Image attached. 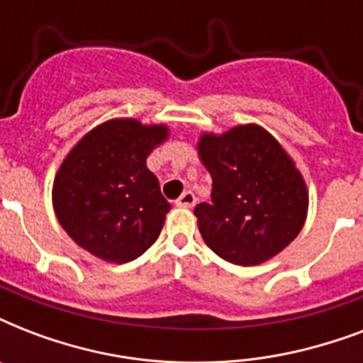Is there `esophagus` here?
I'll return each instance as SVG.
<instances>
[{
	"instance_id": "34e87169",
	"label": "esophagus",
	"mask_w": 363,
	"mask_h": 363,
	"mask_svg": "<svg viewBox=\"0 0 363 363\" xmlns=\"http://www.w3.org/2000/svg\"><path fill=\"white\" fill-rule=\"evenodd\" d=\"M196 201H198V198L194 196V192H184L181 198L177 199L175 203H177V207H184V209H190V207H194V205H196Z\"/></svg>"
}]
</instances>
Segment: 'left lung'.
<instances>
[{
    "label": "left lung",
    "mask_w": 363,
    "mask_h": 363,
    "mask_svg": "<svg viewBox=\"0 0 363 363\" xmlns=\"http://www.w3.org/2000/svg\"><path fill=\"white\" fill-rule=\"evenodd\" d=\"M199 156L213 190L211 203L196 205L194 215L213 252L232 264L256 265L298 238L309 196L275 137L254 124L205 133Z\"/></svg>",
    "instance_id": "obj_1"
}]
</instances>
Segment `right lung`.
<instances>
[{
  "mask_svg": "<svg viewBox=\"0 0 363 363\" xmlns=\"http://www.w3.org/2000/svg\"><path fill=\"white\" fill-rule=\"evenodd\" d=\"M165 125L109 121L82 137L54 179L52 203L67 235L94 256L125 264L158 239L169 201L147 167Z\"/></svg>",
  "mask_w": 363,
  "mask_h": 363,
  "instance_id": "obj_1",
  "label": "right lung"
}]
</instances>
